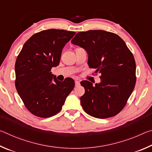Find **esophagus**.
Wrapping results in <instances>:
<instances>
[{
  "label": "esophagus",
  "instance_id": "1",
  "mask_svg": "<svg viewBox=\"0 0 152 152\" xmlns=\"http://www.w3.org/2000/svg\"><path fill=\"white\" fill-rule=\"evenodd\" d=\"M80 81H78V80H75V86H80Z\"/></svg>",
  "mask_w": 152,
  "mask_h": 152
}]
</instances>
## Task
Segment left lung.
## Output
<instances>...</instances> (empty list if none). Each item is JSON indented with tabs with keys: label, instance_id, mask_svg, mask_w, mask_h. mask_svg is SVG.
<instances>
[{
	"label": "left lung",
	"instance_id": "obj_1",
	"mask_svg": "<svg viewBox=\"0 0 152 152\" xmlns=\"http://www.w3.org/2000/svg\"><path fill=\"white\" fill-rule=\"evenodd\" d=\"M71 42L86 50L90 68L101 74V82H80L85 93L80 103L87 114L106 119L122 110L136 82L135 59L119 35L102 30L77 33Z\"/></svg>",
	"mask_w": 152,
	"mask_h": 152
}]
</instances>
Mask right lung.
<instances>
[{
	"mask_svg": "<svg viewBox=\"0 0 152 152\" xmlns=\"http://www.w3.org/2000/svg\"><path fill=\"white\" fill-rule=\"evenodd\" d=\"M74 31L43 30L32 35L20 51L15 62V86L27 110L35 116L48 118L60 111L74 81H59L51 74L59 65L61 51Z\"/></svg>",
	"mask_w": 152,
	"mask_h": 152,
	"instance_id": "right-lung-1",
	"label": "right lung"
}]
</instances>
